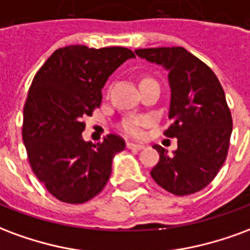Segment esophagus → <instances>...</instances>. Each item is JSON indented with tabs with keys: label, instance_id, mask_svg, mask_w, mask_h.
Returning <instances> with one entry per match:
<instances>
[{
	"label": "esophagus",
	"instance_id": "1",
	"mask_svg": "<svg viewBox=\"0 0 250 250\" xmlns=\"http://www.w3.org/2000/svg\"><path fill=\"white\" fill-rule=\"evenodd\" d=\"M125 146H127V148H131V150H142L145 147V145H142V143H134V142H127Z\"/></svg>",
	"mask_w": 250,
	"mask_h": 250
}]
</instances>
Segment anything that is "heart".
I'll list each match as a JSON object with an SVG mask.
<instances>
[{
  "instance_id": "obj_1",
  "label": "heart",
  "mask_w": 250,
  "mask_h": 250,
  "mask_svg": "<svg viewBox=\"0 0 250 250\" xmlns=\"http://www.w3.org/2000/svg\"><path fill=\"white\" fill-rule=\"evenodd\" d=\"M143 80H150L148 77H145ZM142 80V82H143ZM147 119L143 116H130L125 119V122L122 123V130L125 131V134L132 136H138L141 134L142 127L146 125Z\"/></svg>"
}]
</instances>
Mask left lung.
Here are the masks:
<instances>
[{"instance_id": "1", "label": "left lung", "mask_w": 250, "mask_h": 250, "mask_svg": "<svg viewBox=\"0 0 250 250\" xmlns=\"http://www.w3.org/2000/svg\"><path fill=\"white\" fill-rule=\"evenodd\" d=\"M138 56L168 69L171 125L163 135L178 138L173 155L159 145V162L151 177L175 195L206 188L225 162L231 135L230 108L218 77L210 66L182 46L136 49Z\"/></svg>"}]
</instances>
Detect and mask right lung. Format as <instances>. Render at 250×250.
<instances>
[{"label":"right lung","mask_w":250,"mask_h":250,"mask_svg":"<svg viewBox=\"0 0 250 250\" xmlns=\"http://www.w3.org/2000/svg\"><path fill=\"white\" fill-rule=\"evenodd\" d=\"M134 52L123 46L69 45L52 53L33 77L24 105L22 141L35 175L65 204L98 195L125 141L109 134L96 145L83 141L84 116L102 103L108 76Z\"/></svg>","instance_id":"add662e5"}]
</instances>
